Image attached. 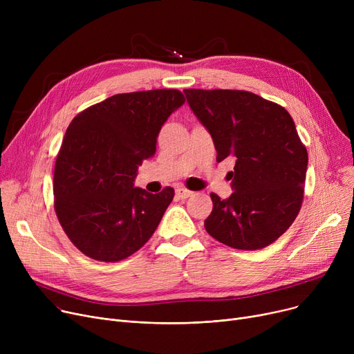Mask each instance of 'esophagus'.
<instances>
[{"label":"esophagus","instance_id":"esophagus-1","mask_svg":"<svg viewBox=\"0 0 354 354\" xmlns=\"http://www.w3.org/2000/svg\"><path fill=\"white\" fill-rule=\"evenodd\" d=\"M192 194H194L192 191H189V189H187V188H183V187L176 188V196L180 198V199H187V198L192 196Z\"/></svg>","mask_w":354,"mask_h":354}]
</instances>
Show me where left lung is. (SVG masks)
Wrapping results in <instances>:
<instances>
[{"instance_id": "left-lung-1", "label": "left lung", "mask_w": 354, "mask_h": 354, "mask_svg": "<svg viewBox=\"0 0 354 354\" xmlns=\"http://www.w3.org/2000/svg\"><path fill=\"white\" fill-rule=\"evenodd\" d=\"M212 136L216 160L235 158L228 199L211 194L205 230L236 250H261L294 222L304 198L308 155L288 111L245 90L185 88Z\"/></svg>"}]
</instances>
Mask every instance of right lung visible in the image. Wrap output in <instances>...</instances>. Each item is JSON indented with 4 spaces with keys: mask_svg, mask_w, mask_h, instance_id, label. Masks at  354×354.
Masks as SVG:
<instances>
[{
    "mask_svg": "<svg viewBox=\"0 0 354 354\" xmlns=\"http://www.w3.org/2000/svg\"><path fill=\"white\" fill-rule=\"evenodd\" d=\"M185 103L176 88L122 93L74 118L54 166V211L84 255L116 263L140 250L174 199L133 188L138 166L156 152V138Z\"/></svg>",
    "mask_w": 354,
    "mask_h": 354,
    "instance_id": "obj_1",
    "label": "right lung"
}]
</instances>
